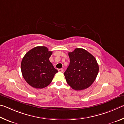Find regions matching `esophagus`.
I'll return each mask as SVG.
<instances>
[{
  "instance_id": "esophagus-1",
  "label": "esophagus",
  "mask_w": 124,
  "mask_h": 124,
  "mask_svg": "<svg viewBox=\"0 0 124 124\" xmlns=\"http://www.w3.org/2000/svg\"><path fill=\"white\" fill-rule=\"evenodd\" d=\"M58 71L60 72H64V69H58Z\"/></svg>"
}]
</instances>
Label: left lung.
I'll return each mask as SVG.
<instances>
[{"label": "left lung", "mask_w": 124, "mask_h": 124, "mask_svg": "<svg viewBox=\"0 0 124 124\" xmlns=\"http://www.w3.org/2000/svg\"><path fill=\"white\" fill-rule=\"evenodd\" d=\"M70 65L64 76L73 89L82 90L92 85L99 72V65L92 54L83 48L69 52Z\"/></svg>", "instance_id": "1"}]
</instances>
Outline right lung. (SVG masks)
Returning <instances> with one entry per match:
<instances>
[{"mask_svg": "<svg viewBox=\"0 0 124 124\" xmlns=\"http://www.w3.org/2000/svg\"><path fill=\"white\" fill-rule=\"evenodd\" d=\"M52 54L46 47L38 46L28 51L21 62V71L25 81L32 87L42 89L51 83L58 70L50 62Z\"/></svg>", "mask_w": 124, "mask_h": 124, "instance_id": "right-lung-1", "label": "right lung"}]
</instances>
